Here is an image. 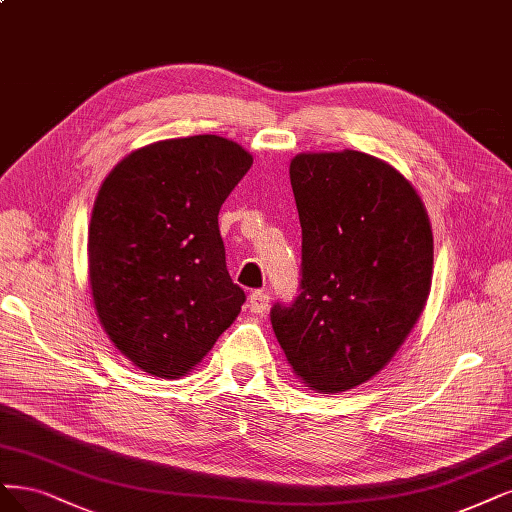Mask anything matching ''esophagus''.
I'll return each instance as SVG.
<instances>
[{"mask_svg":"<svg viewBox=\"0 0 512 512\" xmlns=\"http://www.w3.org/2000/svg\"><path fill=\"white\" fill-rule=\"evenodd\" d=\"M248 307L252 313H262L269 309V294L264 290H256L250 294V301H248Z\"/></svg>","mask_w":512,"mask_h":512,"instance_id":"esophagus-1","label":"esophagus"}]
</instances>
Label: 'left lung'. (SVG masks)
<instances>
[{
	"mask_svg": "<svg viewBox=\"0 0 512 512\" xmlns=\"http://www.w3.org/2000/svg\"><path fill=\"white\" fill-rule=\"evenodd\" d=\"M290 184L301 294L277 303L271 324L301 383L341 394L390 364L417 324L432 288V226L413 184L358 150L296 154Z\"/></svg>",
	"mask_w": 512,
	"mask_h": 512,
	"instance_id": "8db88e82",
	"label": "left lung"
}]
</instances>
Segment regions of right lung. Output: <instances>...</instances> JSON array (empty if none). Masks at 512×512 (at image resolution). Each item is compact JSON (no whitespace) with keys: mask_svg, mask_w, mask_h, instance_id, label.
Listing matches in <instances>:
<instances>
[{"mask_svg":"<svg viewBox=\"0 0 512 512\" xmlns=\"http://www.w3.org/2000/svg\"><path fill=\"white\" fill-rule=\"evenodd\" d=\"M252 163L233 139L192 135L133 150L103 180L88 284L105 334L144 373L186 377L237 320L245 294L218 214Z\"/></svg>","mask_w":512,"mask_h":512,"instance_id":"add662e5","label":"right lung"}]
</instances>
